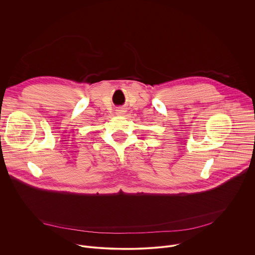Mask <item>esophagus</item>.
I'll return each mask as SVG.
<instances>
[{
    "mask_svg": "<svg viewBox=\"0 0 255 255\" xmlns=\"http://www.w3.org/2000/svg\"><path fill=\"white\" fill-rule=\"evenodd\" d=\"M123 112H124L123 110H119V114H123Z\"/></svg>",
    "mask_w": 255,
    "mask_h": 255,
    "instance_id": "34e87169",
    "label": "esophagus"
}]
</instances>
